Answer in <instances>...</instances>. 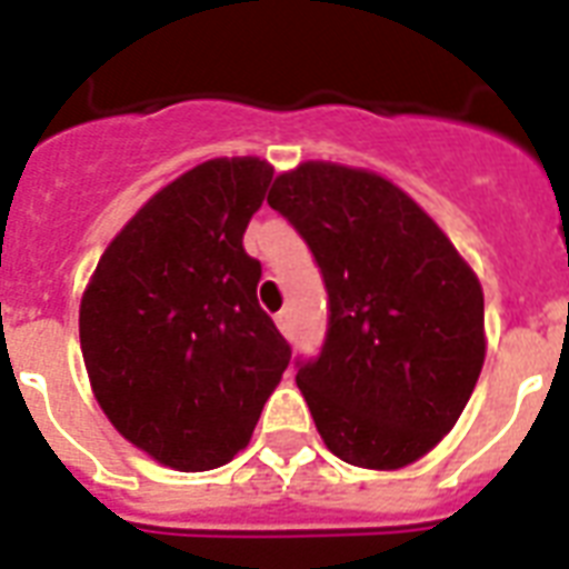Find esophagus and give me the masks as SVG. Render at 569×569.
I'll use <instances>...</instances> for the list:
<instances>
[{"label":"esophagus","mask_w":569,"mask_h":569,"mask_svg":"<svg viewBox=\"0 0 569 569\" xmlns=\"http://www.w3.org/2000/svg\"><path fill=\"white\" fill-rule=\"evenodd\" d=\"M276 326H279L284 335H290L293 332V315H290V311H279V315H276Z\"/></svg>","instance_id":"1"}]
</instances>
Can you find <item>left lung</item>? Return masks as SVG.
I'll use <instances>...</instances> for the list:
<instances>
[{
	"label": "left lung",
	"instance_id": "obj_1",
	"mask_svg": "<svg viewBox=\"0 0 569 569\" xmlns=\"http://www.w3.org/2000/svg\"><path fill=\"white\" fill-rule=\"evenodd\" d=\"M267 204L315 254L329 323L297 359L326 448L362 469L425 457L469 403L483 368V290L439 224L380 174L302 162Z\"/></svg>",
	"mask_w": 569,
	"mask_h": 569
}]
</instances>
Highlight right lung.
<instances>
[{
	"instance_id": "right-lung-1",
	"label": "right lung",
	"mask_w": 569,
	"mask_h": 569,
	"mask_svg": "<svg viewBox=\"0 0 569 569\" xmlns=\"http://www.w3.org/2000/svg\"><path fill=\"white\" fill-rule=\"evenodd\" d=\"M272 166L207 160L160 189L106 246L79 306V345L106 418L178 472L243 451L290 362L243 249Z\"/></svg>"
}]
</instances>
